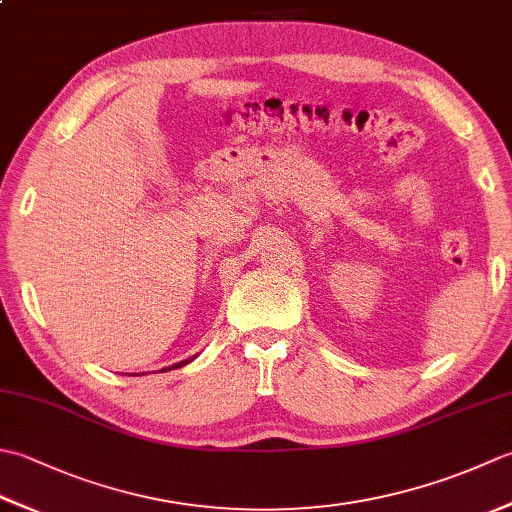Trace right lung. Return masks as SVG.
<instances>
[{
  "label": "right lung",
  "mask_w": 512,
  "mask_h": 512,
  "mask_svg": "<svg viewBox=\"0 0 512 512\" xmlns=\"http://www.w3.org/2000/svg\"><path fill=\"white\" fill-rule=\"evenodd\" d=\"M182 365H187V361H182V363H178V365H173V367H182Z\"/></svg>",
  "instance_id": "obj_1"
}]
</instances>
